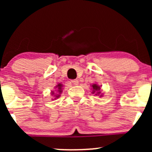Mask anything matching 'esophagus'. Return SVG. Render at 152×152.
Returning <instances> with one entry per match:
<instances>
[{"label":"esophagus","instance_id":"obj_1","mask_svg":"<svg viewBox=\"0 0 152 152\" xmlns=\"http://www.w3.org/2000/svg\"><path fill=\"white\" fill-rule=\"evenodd\" d=\"M71 83H72L74 85H78V81L77 79L71 80Z\"/></svg>","mask_w":152,"mask_h":152}]
</instances>
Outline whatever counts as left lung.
Returning <instances> with one entry per match:
<instances>
[{"mask_svg":"<svg viewBox=\"0 0 152 152\" xmlns=\"http://www.w3.org/2000/svg\"><path fill=\"white\" fill-rule=\"evenodd\" d=\"M92 87H93V89L94 90V91H99L100 90V86H99L98 85H96V84H94V85H92ZM94 92H95V91H94ZM97 94H100V92H98V93ZM97 95V94H96Z\"/></svg>","mask_w":152,"mask_h":152,"instance_id":"8db88e82","label":"left lung"}]
</instances>
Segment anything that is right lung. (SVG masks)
Segmentation results:
<instances>
[{"mask_svg":"<svg viewBox=\"0 0 152 152\" xmlns=\"http://www.w3.org/2000/svg\"><path fill=\"white\" fill-rule=\"evenodd\" d=\"M61 87H62L61 84H58V86H56V89L58 92H61ZM53 94H54V93H53ZM58 96H56V98H58Z\"/></svg>","mask_w":152,"mask_h":152,"instance_id":"1","label":"right lung"}]
</instances>
